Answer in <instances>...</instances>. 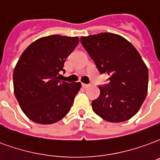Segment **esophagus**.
I'll return each instance as SVG.
<instances>
[{"instance_id": "1", "label": "esophagus", "mask_w": 160, "mask_h": 160, "mask_svg": "<svg viewBox=\"0 0 160 160\" xmlns=\"http://www.w3.org/2000/svg\"><path fill=\"white\" fill-rule=\"evenodd\" d=\"M90 86V85H87V84H82V87L83 88H88Z\"/></svg>"}]
</instances>
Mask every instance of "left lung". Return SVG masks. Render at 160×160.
I'll use <instances>...</instances> for the list:
<instances>
[{
	"mask_svg": "<svg viewBox=\"0 0 160 160\" xmlns=\"http://www.w3.org/2000/svg\"><path fill=\"white\" fill-rule=\"evenodd\" d=\"M80 41L99 73L109 76V83L98 86L100 95L92 101L93 111L108 122L132 118L148 86V70L139 52L126 39L113 33L82 36Z\"/></svg>",
	"mask_w": 160,
	"mask_h": 160,
	"instance_id": "1",
	"label": "left lung"
}]
</instances>
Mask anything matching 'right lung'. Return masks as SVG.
I'll use <instances>...</instances> for the list:
<instances>
[{
  "label": "right lung",
  "instance_id": "add662e5",
  "mask_svg": "<svg viewBox=\"0 0 160 160\" xmlns=\"http://www.w3.org/2000/svg\"><path fill=\"white\" fill-rule=\"evenodd\" d=\"M79 44L78 37L54 35L38 39L22 53L13 71L14 94L32 121L50 125L69 112L80 82L59 80V72Z\"/></svg>",
  "mask_w": 160,
  "mask_h": 160
}]
</instances>
